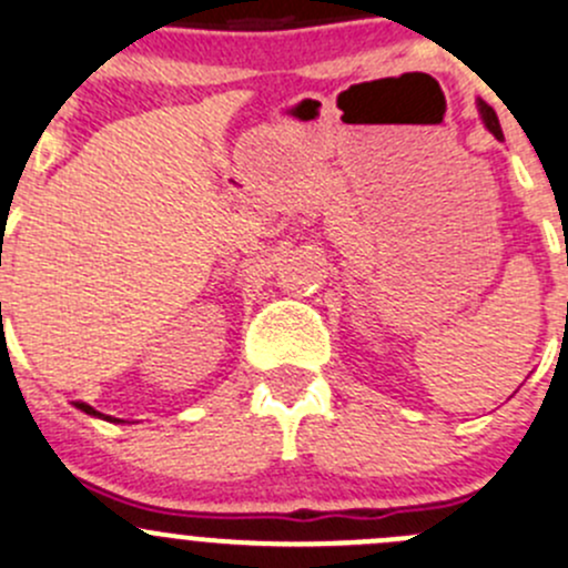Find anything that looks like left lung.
Returning a JSON list of instances; mask_svg holds the SVG:
<instances>
[{
    "label": "left lung",
    "instance_id": "1",
    "mask_svg": "<svg viewBox=\"0 0 568 568\" xmlns=\"http://www.w3.org/2000/svg\"><path fill=\"white\" fill-rule=\"evenodd\" d=\"M480 115H483V121H486V126H488V132L494 134V138L497 140H503V129H499V121H497V112L491 110V106L486 104V101H480Z\"/></svg>",
    "mask_w": 568,
    "mask_h": 568
}]
</instances>
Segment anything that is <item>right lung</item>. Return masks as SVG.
Here are the masks:
<instances>
[{
  "label": "right lung",
  "instance_id": "add662e5",
  "mask_svg": "<svg viewBox=\"0 0 568 568\" xmlns=\"http://www.w3.org/2000/svg\"><path fill=\"white\" fill-rule=\"evenodd\" d=\"M74 406H77V408H82V412H85V414H93V417H101V414H99V412H93V408L88 406V403H74ZM106 419H110V417H106ZM110 423H118V419H110Z\"/></svg>",
  "mask_w": 568,
  "mask_h": 568
}]
</instances>
